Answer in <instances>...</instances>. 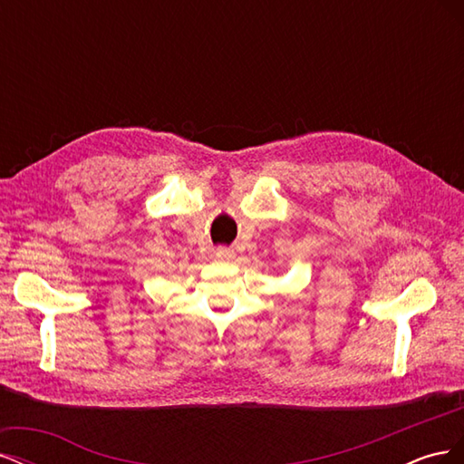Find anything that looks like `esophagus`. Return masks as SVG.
Returning <instances> with one entry per match:
<instances>
[{
  "mask_svg": "<svg viewBox=\"0 0 464 464\" xmlns=\"http://www.w3.org/2000/svg\"><path fill=\"white\" fill-rule=\"evenodd\" d=\"M215 256H217L218 259H222V261H230V259H234V251L228 249V247H218Z\"/></svg>",
  "mask_w": 464,
  "mask_h": 464,
  "instance_id": "1",
  "label": "esophagus"
}]
</instances>
